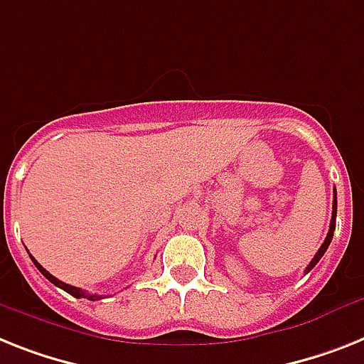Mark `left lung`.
<instances>
[{"instance_id":"1","label":"left lung","mask_w":364,"mask_h":364,"mask_svg":"<svg viewBox=\"0 0 364 364\" xmlns=\"http://www.w3.org/2000/svg\"><path fill=\"white\" fill-rule=\"evenodd\" d=\"M335 225H337V189H335V199H333V214H331V225H329V232H327L326 240H323V243L320 245V249H318V253L314 255V258L311 260V264L305 268V273L311 272V269L320 262V258H322L323 253L327 251V247H329V243H331L333 240V232H335Z\"/></svg>"}]
</instances>
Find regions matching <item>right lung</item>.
Wrapping results in <instances>:
<instances>
[{"mask_svg": "<svg viewBox=\"0 0 364 364\" xmlns=\"http://www.w3.org/2000/svg\"><path fill=\"white\" fill-rule=\"evenodd\" d=\"M31 260H33V264H35V266H37L38 272H41L42 275H44V277H46L48 281H50V283H53V284H55V287L63 288V290H65V292L70 294V296L77 297V299H80V297H87V299H89V301H96V299H102V296H98V294H87L85 290H81V288H76V287H72V284L63 283V281H59V279H57V277H53L52 273L46 272V269L42 268L41 264H38L37 260H35V258H33V257H31Z\"/></svg>", "mask_w": 364, "mask_h": 364, "instance_id": "right-lung-1", "label": "right lung"}]
</instances>
